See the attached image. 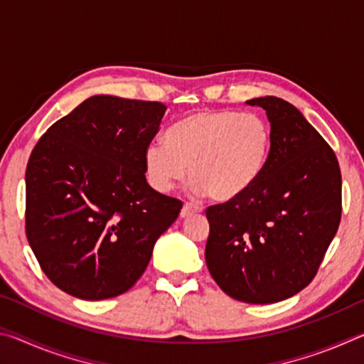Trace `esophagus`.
<instances>
[{
  "mask_svg": "<svg viewBox=\"0 0 364 364\" xmlns=\"http://www.w3.org/2000/svg\"><path fill=\"white\" fill-rule=\"evenodd\" d=\"M199 212H202V207H200V205H197V204H184L183 208H181L180 217H181V218H188L189 215L199 213Z\"/></svg>",
  "mask_w": 364,
  "mask_h": 364,
  "instance_id": "esophagus-1",
  "label": "esophagus"
}]
</instances>
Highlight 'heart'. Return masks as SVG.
I'll list each match as a JSON object with an SVG mask.
<instances>
[{
    "label": "heart",
    "mask_w": 364,
    "mask_h": 364,
    "mask_svg": "<svg viewBox=\"0 0 364 364\" xmlns=\"http://www.w3.org/2000/svg\"><path fill=\"white\" fill-rule=\"evenodd\" d=\"M271 130L263 117L234 110H197L167 132V143L144 151L147 181L168 193L189 173L191 189L217 202L236 200L255 186L268 164Z\"/></svg>",
    "instance_id": "heart-1"
}]
</instances>
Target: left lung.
<instances>
[{
	"mask_svg": "<svg viewBox=\"0 0 364 364\" xmlns=\"http://www.w3.org/2000/svg\"><path fill=\"white\" fill-rule=\"evenodd\" d=\"M247 106L267 112L268 164L236 200L207 208L205 262L221 291L245 304H276L310 284L342 213L334 151L292 104L274 96Z\"/></svg>",
	"mask_w": 364,
	"mask_h": 364,
	"instance_id": "1",
	"label": "left lung"
}]
</instances>
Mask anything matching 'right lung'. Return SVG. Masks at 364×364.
Wrapping results in <instances>:
<instances>
[{
	"label": "right lung",
	"mask_w": 364,
	"mask_h": 364,
	"mask_svg": "<svg viewBox=\"0 0 364 364\" xmlns=\"http://www.w3.org/2000/svg\"><path fill=\"white\" fill-rule=\"evenodd\" d=\"M167 107L91 96L43 134L26 171V228L60 291L112 299L133 287L183 204L149 186L144 151Z\"/></svg>",
	"instance_id": "right-lung-1"
}]
</instances>
